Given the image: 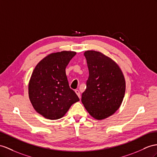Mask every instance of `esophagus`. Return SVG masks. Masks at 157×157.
<instances>
[{
    "instance_id": "esophagus-1",
    "label": "esophagus",
    "mask_w": 157,
    "mask_h": 157,
    "mask_svg": "<svg viewBox=\"0 0 157 157\" xmlns=\"http://www.w3.org/2000/svg\"><path fill=\"white\" fill-rule=\"evenodd\" d=\"M75 93H76V94H77L78 95V97L79 98V99H80V98H81V95H80V93H79V91L78 90H76L75 91Z\"/></svg>"
}]
</instances>
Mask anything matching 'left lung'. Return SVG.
Wrapping results in <instances>:
<instances>
[{
	"mask_svg": "<svg viewBox=\"0 0 157 157\" xmlns=\"http://www.w3.org/2000/svg\"><path fill=\"white\" fill-rule=\"evenodd\" d=\"M89 77L82 102L96 119L113 115L121 104L125 92V81L121 70L113 60L99 52L86 51Z\"/></svg>",
	"mask_w": 157,
	"mask_h": 157,
	"instance_id": "left-lung-1",
	"label": "left lung"
}]
</instances>
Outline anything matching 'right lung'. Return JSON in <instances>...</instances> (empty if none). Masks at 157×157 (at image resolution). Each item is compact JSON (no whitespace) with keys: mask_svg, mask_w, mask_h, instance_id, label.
<instances>
[{"mask_svg":"<svg viewBox=\"0 0 157 157\" xmlns=\"http://www.w3.org/2000/svg\"><path fill=\"white\" fill-rule=\"evenodd\" d=\"M75 52L51 54L36 66L29 82L30 100L35 110L47 119L62 118L72 104L79 101L70 87L66 67Z\"/></svg>","mask_w":157,"mask_h":157,"instance_id":"add662e5","label":"right lung"}]
</instances>
